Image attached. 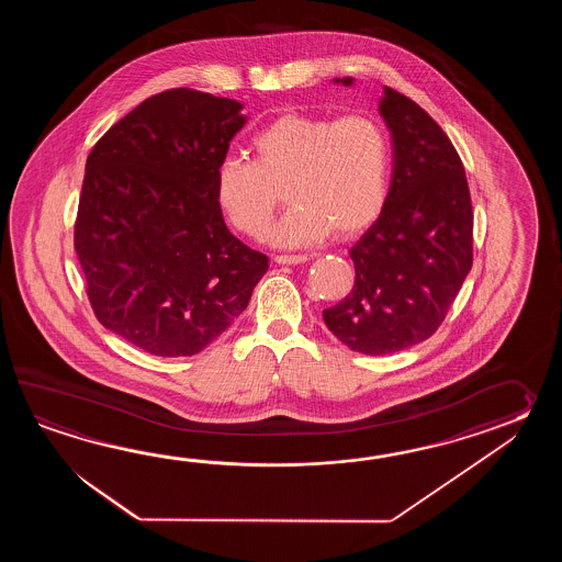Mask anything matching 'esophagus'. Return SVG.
<instances>
[{
	"label": "esophagus",
	"mask_w": 562,
	"mask_h": 562,
	"mask_svg": "<svg viewBox=\"0 0 562 562\" xmlns=\"http://www.w3.org/2000/svg\"><path fill=\"white\" fill-rule=\"evenodd\" d=\"M273 261L279 265H299L310 261V257L307 255H277Z\"/></svg>",
	"instance_id": "obj_1"
}]
</instances>
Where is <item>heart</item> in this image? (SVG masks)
I'll return each instance as SVG.
<instances>
[{
  "label": "heart",
  "instance_id": "1",
  "mask_svg": "<svg viewBox=\"0 0 562 562\" xmlns=\"http://www.w3.org/2000/svg\"><path fill=\"white\" fill-rule=\"evenodd\" d=\"M251 150L252 162L225 158L215 172L216 201L249 237L263 235L283 189L293 206L267 235L276 247H305L334 231L347 239L382 215L392 148L378 120L285 114L252 138Z\"/></svg>",
  "mask_w": 562,
  "mask_h": 562
}]
</instances>
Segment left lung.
Masks as SVG:
<instances>
[{
	"label": "left lung",
	"mask_w": 562,
	"mask_h": 562,
	"mask_svg": "<svg viewBox=\"0 0 562 562\" xmlns=\"http://www.w3.org/2000/svg\"><path fill=\"white\" fill-rule=\"evenodd\" d=\"M334 82L351 86L353 78ZM380 114L394 146L387 201L349 251L351 293L323 311L327 329L366 356L428 339L472 267L474 215L454 144L424 108L387 86Z\"/></svg>",
	"instance_id": "obj_1"
}]
</instances>
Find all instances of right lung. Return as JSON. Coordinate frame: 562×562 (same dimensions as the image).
<instances>
[{
	"mask_svg": "<svg viewBox=\"0 0 562 562\" xmlns=\"http://www.w3.org/2000/svg\"><path fill=\"white\" fill-rule=\"evenodd\" d=\"M243 104L191 88L146 98L86 160L74 249L98 322L158 358L203 351L249 305L269 259L216 201Z\"/></svg>",
	"mask_w": 562,
	"mask_h": 562,
	"instance_id": "obj_1",
	"label": "right lung"
}]
</instances>
